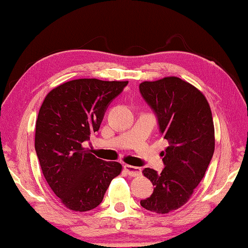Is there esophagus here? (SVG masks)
Wrapping results in <instances>:
<instances>
[{"label":"esophagus","instance_id":"obj_1","mask_svg":"<svg viewBox=\"0 0 248 248\" xmlns=\"http://www.w3.org/2000/svg\"><path fill=\"white\" fill-rule=\"evenodd\" d=\"M124 169L126 170V173L129 175V176L134 177V176H140V174H142V170H140V167H137V166H133V165H124Z\"/></svg>","mask_w":248,"mask_h":248}]
</instances>
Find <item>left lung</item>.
<instances>
[{"mask_svg": "<svg viewBox=\"0 0 248 248\" xmlns=\"http://www.w3.org/2000/svg\"><path fill=\"white\" fill-rule=\"evenodd\" d=\"M140 92L153 109L169 146L162 152L164 169H144L154 186L140 201L147 211L166 214L187 203L211 163L215 148L211 108L203 93L180 78L143 82Z\"/></svg>", "mask_w": 248, "mask_h": 248, "instance_id": "1", "label": "left lung"}]
</instances>
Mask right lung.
<instances>
[{
    "instance_id": "1",
    "label": "right lung",
    "mask_w": 248,
    "mask_h": 248,
    "mask_svg": "<svg viewBox=\"0 0 248 248\" xmlns=\"http://www.w3.org/2000/svg\"><path fill=\"white\" fill-rule=\"evenodd\" d=\"M126 82L79 78L49 92L35 127V151L49 187L68 209L86 212L101 204L122 165L95 157L83 143L100 129L108 105Z\"/></svg>"
}]
</instances>
